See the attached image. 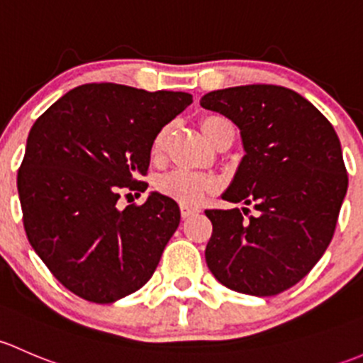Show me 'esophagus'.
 <instances>
[{
	"label": "esophagus",
	"instance_id": "1",
	"mask_svg": "<svg viewBox=\"0 0 363 363\" xmlns=\"http://www.w3.org/2000/svg\"><path fill=\"white\" fill-rule=\"evenodd\" d=\"M180 213H182V218H189V216H192V215H196V213H199V209H197V208H190V206H182Z\"/></svg>",
	"mask_w": 363,
	"mask_h": 363
}]
</instances>
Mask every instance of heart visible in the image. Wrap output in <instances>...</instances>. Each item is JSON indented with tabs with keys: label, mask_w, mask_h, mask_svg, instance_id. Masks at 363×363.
<instances>
[{
	"label": "heart",
	"mask_w": 363,
	"mask_h": 363,
	"mask_svg": "<svg viewBox=\"0 0 363 363\" xmlns=\"http://www.w3.org/2000/svg\"><path fill=\"white\" fill-rule=\"evenodd\" d=\"M201 129L206 140L213 147L218 148L223 141L234 138V127L227 118L220 117V115H208L201 121ZM167 134L169 129L164 127L155 138L152 140L150 145V157L152 160H159L164 154V147H166ZM157 190L162 196L169 197V199L177 201V203L185 204V206H196L199 204L204 197L215 190V183L209 178L201 177V174L186 173V171H171V173L164 174L157 182Z\"/></svg>",
	"instance_id": "heart-1"
}]
</instances>
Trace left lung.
Returning a JSON list of instances; mask_svg holds the SVG:
<instances>
[{
  "label": "left lung",
  "mask_w": 363,
  "mask_h": 363,
  "mask_svg": "<svg viewBox=\"0 0 363 363\" xmlns=\"http://www.w3.org/2000/svg\"><path fill=\"white\" fill-rule=\"evenodd\" d=\"M201 106L241 130L246 155L222 197L259 211L248 219V208L204 211L213 223L209 271L239 294L285 292L315 267L334 236L348 190L337 134L308 99L279 85L209 92Z\"/></svg>",
  "instance_id": "left-lung-1"
}]
</instances>
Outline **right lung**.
Wrapping results in <instances>:
<instances>
[{
	"label": "right lung",
	"instance_id": "1",
	"mask_svg": "<svg viewBox=\"0 0 363 363\" xmlns=\"http://www.w3.org/2000/svg\"><path fill=\"white\" fill-rule=\"evenodd\" d=\"M190 103L186 92L85 84L36 118L17 174L22 222L69 292L110 304L152 278L180 208L157 192L141 206L117 203L147 190L152 140Z\"/></svg>",
	"mask_w": 363,
	"mask_h": 363
}]
</instances>
